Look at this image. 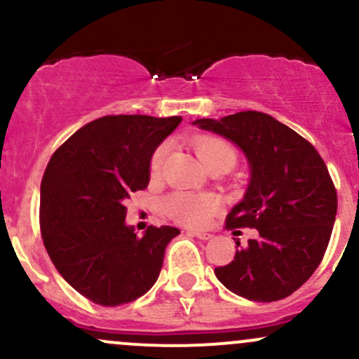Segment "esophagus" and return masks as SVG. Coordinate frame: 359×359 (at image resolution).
Listing matches in <instances>:
<instances>
[{"mask_svg":"<svg viewBox=\"0 0 359 359\" xmlns=\"http://www.w3.org/2000/svg\"><path fill=\"white\" fill-rule=\"evenodd\" d=\"M189 234H192V236L199 238V240H204V241L211 240V238H212V234H211V233H205V231H194V229H191V231H189Z\"/></svg>","mask_w":359,"mask_h":359,"instance_id":"esophagus-1","label":"esophagus"}]
</instances>
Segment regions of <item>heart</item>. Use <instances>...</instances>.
<instances>
[{
	"label": "heart",
	"mask_w": 359,
	"mask_h": 359,
	"mask_svg": "<svg viewBox=\"0 0 359 359\" xmlns=\"http://www.w3.org/2000/svg\"><path fill=\"white\" fill-rule=\"evenodd\" d=\"M192 148L205 167H226L229 170L236 163L238 151L228 140L219 137H197ZM168 147L162 143L155 148L150 158V175L158 177L165 163ZM219 208V197L214 194L174 192L163 201V211L168 217L185 226H201Z\"/></svg>",
	"instance_id": "obj_1"
}]
</instances>
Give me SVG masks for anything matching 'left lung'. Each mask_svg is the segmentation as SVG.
I'll return each instance as SVG.
<instances>
[{
    "instance_id": "obj_1",
    "label": "left lung",
    "mask_w": 359,
    "mask_h": 359,
    "mask_svg": "<svg viewBox=\"0 0 359 359\" xmlns=\"http://www.w3.org/2000/svg\"><path fill=\"white\" fill-rule=\"evenodd\" d=\"M194 125L236 143L251 168L248 191L226 217V229L255 228L259 236L214 273L233 294L255 302L288 297L311 278L331 240L337 194L323 156L297 131L259 111Z\"/></svg>"
}]
</instances>
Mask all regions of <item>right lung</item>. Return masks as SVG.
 I'll list each match as a JSON object with an SVG mask.
<instances>
[{"instance_id": "obj_1", "label": "right lung", "mask_w": 359, "mask_h": 359, "mask_svg": "<svg viewBox=\"0 0 359 359\" xmlns=\"http://www.w3.org/2000/svg\"><path fill=\"white\" fill-rule=\"evenodd\" d=\"M180 116L109 114L77 130L53 151L40 185V231L65 282L90 302L116 307L147 294L168 241L180 231L125 224V201L150 182L155 148Z\"/></svg>"}]
</instances>
